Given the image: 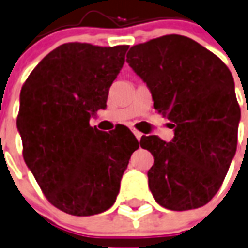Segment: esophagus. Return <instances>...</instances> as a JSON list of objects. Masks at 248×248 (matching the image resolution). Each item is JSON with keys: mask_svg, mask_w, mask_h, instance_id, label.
Segmentation results:
<instances>
[{"mask_svg": "<svg viewBox=\"0 0 248 248\" xmlns=\"http://www.w3.org/2000/svg\"><path fill=\"white\" fill-rule=\"evenodd\" d=\"M132 134L135 135V138L138 139V140H140V139H141V136H142V134L141 132H140V131H138V130H132Z\"/></svg>", "mask_w": 248, "mask_h": 248, "instance_id": "34e87169", "label": "esophagus"}]
</instances>
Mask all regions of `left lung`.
I'll return each instance as SVG.
<instances>
[{
	"label": "left lung",
	"instance_id": "obj_1",
	"mask_svg": "<svg viewBox=\"0 0 248 248\" xmlns=\"http://www.w3.org/2000/svg\"><path fill=\"white\" fill-rule=\"evenodd\" d=\"M126 61L174 127L170 142L154 135L140 141L154 156L148 172L153 196L170 210L204 206L222 186L237 149L232 74L214 53L177 34L131 47Z\"/></svg>",
	"mask_w": 248,
	"mask_h": 248
}]
</instances>
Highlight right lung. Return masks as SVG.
<instances>
[{
    "label": "right lung",
    "mask_w": 248,
    "mask_h": 248,
    "mask_svg": "<svg viewBox=\"0 0 248 248\" xmlns=\"http://www.w3.org/2000/svg\"><path fill=\"white\" fill-rule=\"evenodd\" d=\"M127 49L62 44L38 63L20 92L16 124L24 160L48 201L67 214L108 210L139 149L127 127L108 134L89 124L107 107Z\"/></svg>",
    "instance_id": "right-lung-1"
}]
</instances>
